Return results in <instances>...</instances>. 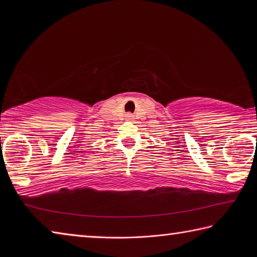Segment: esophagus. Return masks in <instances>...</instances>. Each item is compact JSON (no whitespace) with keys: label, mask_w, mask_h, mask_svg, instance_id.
Listing matches in <instances>:
<instances>
[{"label":"esophagus","mask_w":257,"mask_h":257,"mask_svg":"<svg viewBox=\"0 0 257 257\" xmlns=\"http://www.w3.org/2000/svg\"><path fill=\"white\" fill-rule=\"evenodd\" d=\"M125 119H127V120H133L134 119L133 113H127V114H125Z\"/></svg>","instance_id":"1"}]
</instances>
